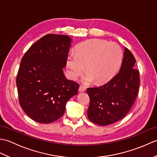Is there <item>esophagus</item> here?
Segmentation results:
<instances>
[{"instance_id": "obj_1", "label": "esophagus", "mask_w": 157, "mask_h": 157, "mask_svg": "<svg viewBox=\"0 0 157 157\" xmlns=\"http://www.w3.org/2000/svg\"><path fill=\"white\" fill-rule=\"evenodd\" d=\"M85 90H86L85 86H79V92H84Z\"/></svg>"}]
</instances>
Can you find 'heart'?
I'll return each instance as SVG.
<instances>
[{"label": "heart", "instance_id": "obj_1", "mask_svg": "<svg viewBox=\"0 0 157 157\" xmlns=\"http://www.w3.org/2000/svg\"><path fill=\"white\" fill-rule=\"evenodd\" d=\"M123 59L120 46L114 42L93 39L81 43L76 52H70L67 58L69 75L75 79L84 71L88 74L84 81L94 79L96 84L109 81L118 71Z\"/></svg>", "mask_w": 157, "mask_h": 157}]
</instances>
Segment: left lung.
Here are the masks:
<instances>
[{
	"label": "left lung",
	"instance_id": "1",
	"mask_svg": "<svg viewBox=\"0 0 157 157\" xmlns=\"http://www.w3.org/2000/svg\"><path fill=\"white\" fill-rule=\"evenodd\" d=\"M135 63L134 56L125 47L119 71L105 84L87 89L90 121L105 126L123 119L129 113L140 87V73Z\"/></svg>",
	"mask_w": 157,
	"mask_h": 157
}]
</instances>
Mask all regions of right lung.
<instances>
[{
  "mask_svg": "<svg viewBox=\"0 0 157 157\" xmlns=\"http://www.w3.org/2000/svg\"><path fill=\"white\" fill-rule=\"evenodd\" d=\"M68 36L47 34L31 46L21 59L17 75L19 105L29 117L50 123L63 115L79 84L65 78L63 67L71 46Z\"/></svg>",
  "mask_w": 157,
  "mask_h": 157,
  "instance_id": "add662e5",
  "label": "right lung"
}]
</instances>
